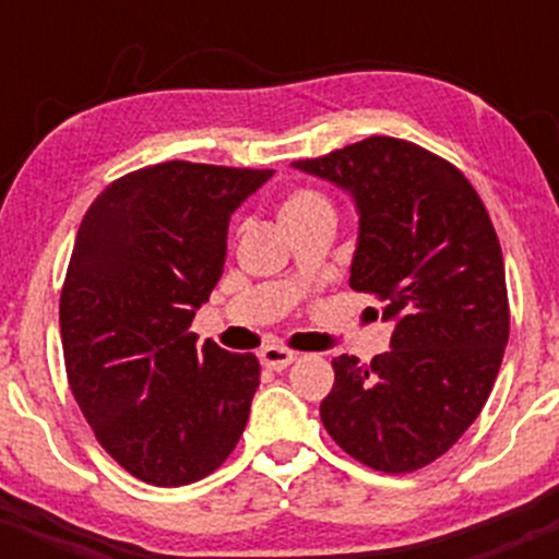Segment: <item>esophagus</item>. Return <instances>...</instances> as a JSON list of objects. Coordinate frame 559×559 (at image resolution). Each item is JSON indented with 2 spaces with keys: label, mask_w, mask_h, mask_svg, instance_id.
Here are the masks:
<instances>
[{
  "label": "esophagus",
  "mask_w": 559,
  "mask_h": 559,
  "mask_svg": "<svg viewBox=\"0 0 559 559\" xmlns=\"http://www.w3.org/2000/svg\"><path fill=\"white\" fill-rule=\"evenodd\" d=\"M260 360L265 368H273V370H284L297 360V355L294 352L284 349V346H265V349L260 352Z\"/></svg>",
  "instance_id": "obj_1"
}]
</instances>
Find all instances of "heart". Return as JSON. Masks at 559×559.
<instances>
[{"label":"heart","mask_w":559,"mask_h":559,"mask_svg":"<svg viewBox=\"0 0 559 559\" xmlns=\"http://www.w3.org/2000/svg\"><path fill=\"white\" fill-rule=\"evenodd\" d=\"M316 213H333L331 199L325 194H320L316 189H297L292 191L281 204V221L286 223H297L301 217H310Z\"/></svg>","instance_id":"obj_1"}]
</instances>
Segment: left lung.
<instances>
[{"mask_svg":"<svg viewBox=\"0 0 559 559\" xmlns=\"http://www.w3.org/2000/svg\"><path fill=\"white\" fill-rule=\"evenodd\" d=\"M294 168L355 202V292L383 301L391 349L368 365L333 360L320 420L368 467L409 473L433 463L489 400L510 336L504 260L476 189L418 144L370 136Z\"/></svg>","mask_w":559,"mask_h":559,"instance_id":"obj_1","label":"left lung"}]
</instances>
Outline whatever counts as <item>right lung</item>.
Masks as SVG:
<instances>
[{"instance_id":"right-lung-1","label":"right lung","mask_w":559,"mask_h":559,"mask_svg":"<svg viewBox=\"0 0 559 559\" xmlns=\"http://www.w3.org/2000/svg\"><path fill=\"white\" fill-rule=\"evenodd\" d=\"M273 170L159 163L118 178L83 215L60 297L70 389L131 476L186 486L239 444L254 355L189 331L226 262L230 215Z\"/></svg>"}]
</instances>
